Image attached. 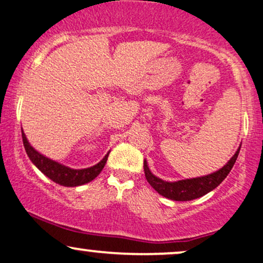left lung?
<instances>
[{"label":"left lung","mask_w":263,"mask_h":263,"mask_svg":"<svg viewBox=\"0 0 263 263\" xmlns=\"http://www.w3.org/2000/svg\"><path fill=\"white\" fill-rule=\"evenodd\" d=\"M240 147L237 149L235 155L230 159V161L220 168L219 171L214 172V174L203 176V177L191 178V180H182L177 182H165L156 176H154L150 172L149 167H147L146 161H144V171L145 177H146L147 182L150 186L159 192L161 196L170 198L172 200H180V202H186V200H192L199 197L204 196L208 192L217 188L219 184L223 182L229 172L233 168L234 163H235L237 156H239Z\"/></svg>","instance_id":"obj_1"}]
</instances>
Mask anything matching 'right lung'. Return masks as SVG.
I'll return each mask as SVG.
<instances>
[{
  "instance_id": "obj_1",
  "label": "right lung",
  "mask_w": 263,
  "mask_h": 263,
  "mask_svg": "<svg viewBox=\"0 0 263 263\" xmlns=\"http://www.w3.org/2000/svg\"><path fill=\"white\" fill-rule=\"evenodd\" d=\"M22 139H23V145L24 149H26L27 155L30 160H32L34 165H35L45 176H48L51 181H54L55 183L65 187L81 186V184L88 183V182L95 180V178L101 174L102 170H103L104 165H106L107 162L108 155H109V154H107L101 162L92 166V167L83 170H72L52 161V160L43 156L42 154L38 153V151L34 150L29 145V143H28L23 132H22Z\"/></svg>"
}]
</instances>
